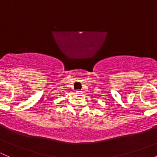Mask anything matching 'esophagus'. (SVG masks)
Listing matches in <instances>:
<instances>
[{"label": "esophagus", "instance_id": "obj_1", "mask_svg": "<svg viewBox=\"0 0 157 157\" xmlns=\"http://www.w3.org/2000/svg\"><path fill=\"white\" fill-rule=\"evenodd\" d=\"M80 93H81V91H80V90L76 91V94H80Z\"/></svg>", "mask_w": 157, "mask_h": 157}]
</instances>
